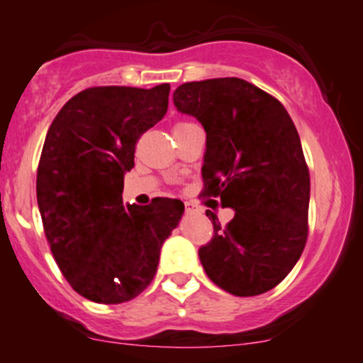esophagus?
Wrapping results in <instances>:
<instances>
[{
  "label": "esophagus",
  "instance_id": "34e87169",
  "mask_svg": "<svg viewBox=\"0 0 363 363\" xmlns=\"http://www.w3.org/2000/svg\"><path fill=\"white\" fill-rule=\"evenodd\" d=\"M186 212H188V213H196V212H200V208H198L194 203H191V201H186Z\"/></svg>",
  "mask_w": 363,
  "mask_h": 363
}]
</instances>
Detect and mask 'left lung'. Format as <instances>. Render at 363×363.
I'll return each instance as SVG.
<instances>
[{"mask_svg": "<svg viewBox=\"0 0 363 363\" xmlns=\"http://www.w3.org/2000/svg\"><path fill=\"white\" fill-rule=\"evenodd\" d=\"M177 111L203 125V196H219L235 217L201 247L208 278L233 296L277 287L299 261L308 238L310 170L299 133L273 95L240 78L184 83Z\"/></svg>", "mask_w": 363, "mask_h": 363, "instance_id": "1", "label": "left lung"}]
</instances>
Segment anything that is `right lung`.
<instances>
[{
  "instance_id": "1",
  "label": "right lung",
  "mask_w": 363,
  "mask_h": 363,
  "mask_svg": "<svg viewBox=\"0 0 363 363\" xmlns=\"http://www.w3.org/2000/svg\"><path fill=\"white\" fill-rule=\"evenodd\" d=\"M169 94V83L91 86L69 99L48 128L36 175L45 235L71 287L94 303L139 296L184 213L181 200L125 207L121 198L137 140L165 116Z\"/></svg>"
}]
</instances>
